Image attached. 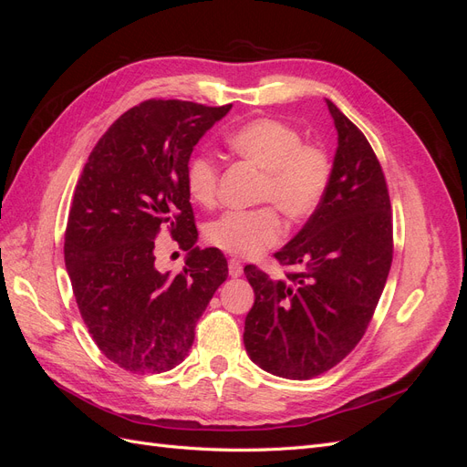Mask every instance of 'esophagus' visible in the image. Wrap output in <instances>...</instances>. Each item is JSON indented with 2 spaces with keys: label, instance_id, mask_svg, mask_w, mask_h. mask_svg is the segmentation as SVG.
I'll return each mask as SVG.
<instances>
[{
  "label": "esophagus",
  "instance_id": "1",
  "mask_svg": "<svg viewBox=\"0 0 467 467\" xmlns=\"http://www.w3.org/2000/svg\"><path fill=\"white\" fill-rule=\"evenodd\" d=\"M228 273H230L232 278L242 276V275H244V265L239 263L237 259H230V263H228Z\"/></svg>",
  "mask_w": 467,
  "mask_h": 467
}]
</instances>
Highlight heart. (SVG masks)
<instances>
[{
  "instance_id": "b5f03b06",
  "label": "heart",
  "mask_w": 467,
  "mask_h": 467,
  "mask_svg": "<svg viewBox=\"0 0 467 467\" xmlns=\"http://www.w3.org/2000/svg\"><path fill=\"white\" fill-rule=\"evenodd\" d=\"M225 148L263 171L257 199L273 202L288 220H307L327 194L333 163L327 150L302 142L294 126L276 119H255L225 136ZM220 167L212 155L196 151L185 163V189L191 199L210 206L216 199ZM282 220L274 206L230 210L208 223V242L232 255L255 257L282 237Z\"/></svg>"
}]
</instances>
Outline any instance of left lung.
<instances>
[{"mask_svg":"<svg viewBox=\"0 0 467 467\" xmlns=\"http://www.w3.org/2000/svg\"><path fill=\"white\" fill-rule=\"evenodd\" d=\"M337 151L327 194L275 257L294 266L273 280L245 275L255 304L245 317L249 358L280 378L309 379L331 370L358 345L389 275L391 204L384 171L366 136L329 99Z\"/></svg>","mask_w":467,"mask_h":467,"instance_id":"1","label":"left lung"}]
</instances>
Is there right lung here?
Masks as SVG:
<instances>
[{
    "label": "right lung",
    "instance_id": "add662e5",
    "mask_svg": "<svg viewBox=\"0 0 467 467\" xmlns=\"http://www.w3.org/2000/svg\"><path fill=\"white\" fill-rule=\"evenodd\" d=\"M230 109L177 99L140 103L110 124L76 185L64 244L67 275L95 345L132 374L181 364L196 321L228 278L220 249L194 247L185 163ZM161 227L190 251L179 275L152 265Z\"/></svg>",
    "mask_w": 467,
    "mask_h": 467
}]
</instances>
